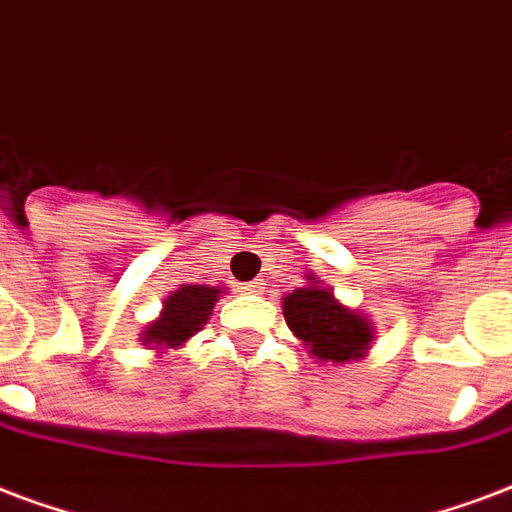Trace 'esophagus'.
Returning <instances> with one entry per match:
<instances>
[{"label": "esophagus", "mask_w": 512, "mask_h": 512, "mask_svg": "<svg viewBox=\"0 0 512 512\" xmlns=\"http://www.w3.org/2000/svg\"><path fill=\"white\" fill-rule=\"evenodd\" d=\"M245 291H248V294H261V291H264V283H261V280H251V283H245Z\"/></svg>", "instance_id": "obj_1"}]
</instances>
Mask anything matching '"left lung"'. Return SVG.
<instances>
[{"mask_svg": "<svg viewBox=\"0 0 512 512\" xmlns=\"http://www.w3.org/2000/svg\"><path fill=\"white\" fill-rule=\"evenodd\" d=\"M310 283H315L310 278ZM286 324L310 348L315 359L345 361L359 359L370 345V324L361 315L345 310L329 288L307 286L283 297Z\"/></svg>", "mask_w": 512, "mask_h": 512, "instance_id": "1", "label": "left lung"}]
</instances>
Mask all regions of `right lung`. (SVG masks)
<instances>
[{"label": "right lung", "mask_w": 512, "mask_h": 512, "mask_svg": "<svg viewBox=\"0 0 512 512\" xmlns=\"http://www.w3.org/2000/svg\"><path fill=\"white\" fill-rule=\"evenodd\" d=\"M218 297H221V288L180 286L172 297H167L159 321H153L145 329L142 343L164 345V348L183 345L191 334L202 329V324H207L210 310H213Z\"/></svg>", "instance_id": "add662e5"}]
</instances>
